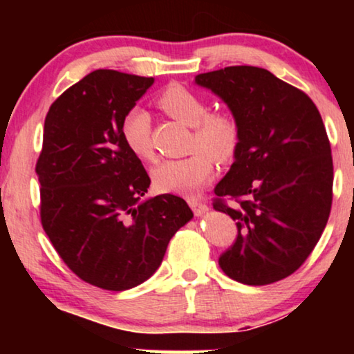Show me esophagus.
I'll return each mask as SVG.
<instances>
[{
    "instance_id": "1",
    "label": "esophagus",
    "mask_w": 354,
    "mask_h": 354,
    "mask_svg": "<svg viewBox=\"0 0 354 354\" xmlns=\"http://www.w3.org/2000/svg\"><path fill=\"white\" fill-rule=\"evenodd\" d=\"M187 201H188V205H190L192 211L195 212V216H201V214H205V212L207 211V206L205 205V203H201L195 196H190Z\"/></svg>"
}]
</instances>
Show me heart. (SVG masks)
I'll use <instances>...</instances> for the list:
<instances>
[{"label":"heart","mask_w":354,"mask_h":354,"mask_svg":"<svg viewBox=\"0 0 354 354\" xmlns=\"http://www.w3.org/2000/svg\"><path fill=\"white\" fill-rule=\"evenodd\" d=\"M154 103L172 119L192 127L190 154L180 159H166L153 169V183L158 190L178 195H195L214 176L217 162L235 158L240 145V120L232 109L209 111L207 101L195 90L171 84L159 91ZM124 143L135 156L153 161L151 119L142 108L129 109L120 122Z\"/></svg>","instance_id":"1"}]
</instances>
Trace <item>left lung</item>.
<instances>
[{"instance_id": "8db88e82", "label": "left lung", "mask_w": 354, "mask_h": 354, "mask_svg": "<svg viewBox=\"0 0 354 354\" xmlns=\"http://www.w3.org/2000/svg\"><path fill=\"white\" fill-rule=\"evenodd\" d=\"M195 82L219 95L241 127L235 161L212 200L239 230L221 269L246 285L288 277L330 216L332 149L319 109L303 90L261 67L230 66Z\"/></svg>"}]
</instances>
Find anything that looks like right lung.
I'll return each mask as SVG.
<instances>
[{
	"label": "right lung",
	"mask_w": 354,
	"mask_h": 354,
	"mask_svg": "<svg viewBox=\"0 0 354 354\" xmlns=\"http://www.w3.org/2000/svg\"><path fill=\"white\" fill-rule=\"evenodd\" d=\"M153 77L98 69L50 106L35 172L40 219L64 264L84 282L122 292L151 277L174 234L193 217L185 200L148 192L120 122Z\"/></svg>",
	"instance_id": "1"
}]
</instances>
